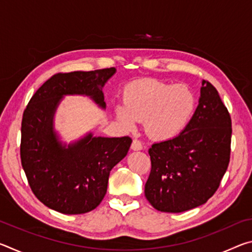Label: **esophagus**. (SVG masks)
I'll use <instances>...</instances> for the list:
<instances>
[{
    "label": "esophagus",
    "instance_id": "34e87169",
    "mask_svg": "<svg viewBox=\"0 0 252 252\" xmlns=\"http://www.w3.org/2000/svg\"><path fill=\"white\" fill-rule=\"evenodd\" d=\"M131 149H132V150H134V151L142 150V149H143V143H142L141 141H140V140H138V139H134L133 141H132Z\"/></svg>",
    "mask_w": 252,
    "mask_h": 252
}]
</instances>
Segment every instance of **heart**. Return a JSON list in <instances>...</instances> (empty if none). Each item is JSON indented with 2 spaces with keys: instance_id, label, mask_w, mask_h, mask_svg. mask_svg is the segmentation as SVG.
<instances>
[{
  "instance_id": "obj_1",
  "label": "heart",
  "mask_w": 252,
  "mask_h": 252,
  "mask_svg": "<svg viewBox=\"0 0 252 252\" xmlns=\"http://www.w3.org/2000/svg\"><path fill=\"white\" fill-rule=\"evenodd\" d=\"M197 106L194 93L185 84H169L157 79H141L123 89V105L114 106L117 119L126 130L143 122L155 140H170L181 134Z\"/></svg>"
}]
</instances>
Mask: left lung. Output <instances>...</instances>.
<instances>
[{
	"label": "left lung",
	"instance_id": "obj_1",
	"mask_svg": "<svg viewBox=\"0 0 252 252\" xmlns=\"http://www.w3.org/2000/svg\"><path fill=\"white\" fill-rule=\"evenodd\" d=\"M231 118L217 89L203 80L199 104L181 134L152 144L144 194L162 212H183L206 203L230 161Z\"/></svg>",
	"mask_w": 252,
	"mask_h": 252
}]
</instances>
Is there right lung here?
<instances>
[{"label":"right lung","instance_id":"right-lung-1","mask_svg":"<svg viewBox=\"0 0 252 252\" xmlns=\"http://www.w3.org/2000/svg\"><path fill=\"white\" fill-rule=\"evenodd\" d=\"M114 67L58 73L34 93L21 126V162L33 193L44 206L64 215L95 209L108 189L110 171L129 151L130 136L103 138L89 133L66 147L53 129V118L64 95L90 96L105 108L102 88Z\"/></svg>","mask_w":252,"mask_h":252}]
</instances>
